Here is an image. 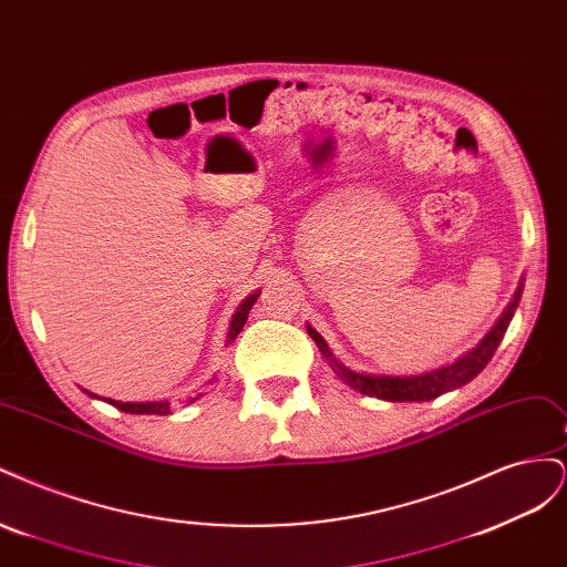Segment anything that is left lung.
Segmentation results:
<instances>
[{"instance_id":"8db88e82","label":"left lung","mask_w":567,"mask_h":567,"mask_svg":"<svg viewBox=\"0 0 567 567\" xmlns=\"http://www.w3.org/2000/svg\"><path fill=\"white\" fill-rule=\"evenodd\" d=\"M520 296H523V281L516 290V296H513V300L504 310V315L499 317V321H496L492 326V331L477 342L475 350L466 352L450 367H442L437 371L423 373V375H371V373L352 371L331 352V348L326 346V340L312 329V326H307V333L312 336L317 348L326 357V362L331 364L333 373L350 388L359 390L362 394H369V398H379L385 402H427V400L440 398L444 392L471 383L475 375L489 364V359L494 357L496 348H499V342L504 340V333L508 329L513 315H516Z\"/></svg>"}]
</instances>
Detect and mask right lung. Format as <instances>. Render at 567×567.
Instances as JSON below:
<instances>
[{
    "mask_svg": "<svg viewBox=\"0 0 567 567\" xmlns=\"http://www.w3.org/2000/svg\"><path fill=\"white\" fill-rule=\"evenodd\" d=\"M257 296H260V290H255V293H250L241 305H238V310H236V315L231 317V323H229V333H227V342H231V340H236V336L241 333V329L246 326V319H248V315H250V307L255 305V300H257ZM90 394V398H96L94 392H90V390H84ZM111 406H115V409H120V411H125V414H158V416H165V414H169V402H117V400H109V398H104ZM194 400H198V398H194ZM192 400V402H194Z\"/></svg>",
    "mask_w": 567,
    "mask_h": 567,
    "instance_id": "1",
    "label": "right lung"
}]
</instances>
